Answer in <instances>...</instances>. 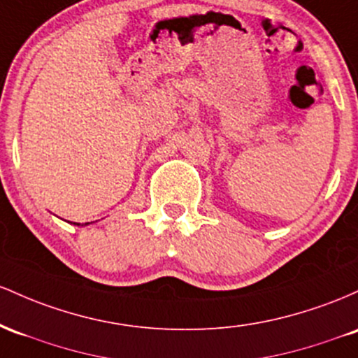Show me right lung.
<instances>
[{
  "label": "right lung",
  "mask_w": 358,
  "mask_h": 358,
  "mask_svg": "<svg viewBox=\"0 0 358 358\" xmlns=\"http://www.w3.org/2000/svg\"><path fill=\"white\" fill-rule=\"evenodd\" d=\"M76 224H79V223H76ZM86 224H87V223H86Z\"/></svg>",
  "instance_id": "right-lung-1"
}]
</instances>
